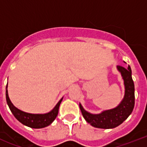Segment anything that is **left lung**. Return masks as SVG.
<instances>
[{
    "label": "left lung",
    "instance_id": "obj_1",
    "mask_svg": "<svg viewBox=\"0 0 147 147\" xmlns=\"http://www.w3.org/2000/svg\"><path fill=\"white\" fill-rule=\"evenodd\" d=\"M121 73L124 84V96L116 107L104 111L100 114H92L83 108L79 104L83 117L92 127L102 129H111L123 123L132 113L135 104L134 83L132 79V71L130 66L125 69L122 66H117Z\"/></svg>",
    "mask_w": 147,
    "mask_h": 147
}]
</instances>
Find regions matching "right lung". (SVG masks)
I'll return each mask as SVG.
<instances>
[{
  "label": "right lung",
  "instance_id": "obj_1",
  "mask_svg": "<svg viewBox=\"0 0 147 147\" xmlns=\"http://www.w3.org/2000/svg\"><path fill=\"white\" fill-rule=\"evenodd\" d=\"M62 98H63L60 99V100L57 103V105H55V107L48 113H46V114H30V113H26V112H24L23 111H20L13 105L12 102L10 101V98H9V96H8L7 85L6 86V100H7V103L9 108L12 112V114L17 118V121H19L24 125L27 126V127L31 128L39 129V128H43L50 125L51 123L54 121L55 117H57L59 105L62 102Z\"/></svg>",
  "mask_w": 147,
  "mask_h": 147
}]
</instances>
